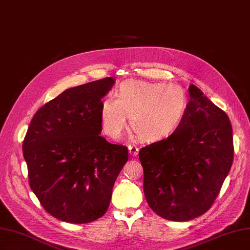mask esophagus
Returning a JSON list of instances; mask_svg holds the SVG:
<instances>
[{
	"label": "esophagus",
	"instance_id": "obj_1",
	"mask_svg": "<svg viewBox=\"0 0 250 250\" xmlns=\"http://www.w3.org/2000/svg\"><path fill=\"white\" fill-rule=\"evenodd\" d=\"M128 149H129V153L133 156H137L139 153V147H137L135 145H129L128 146Z\"/></svg>",
	"mask_w": 250,
	"mask_h": 250
}]
</instances>
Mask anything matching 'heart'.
<instances>
[{
  "mask_svg": "<svg viewBox=\"0 0 250 250\" xmlns=\"http://www.w3.org/2000/svg\"><path fill=\"white\" fill-rule=\"evenodd\" d=\"M116 96H105L100 102L103 131L112 139L122 135L127 116L139 139H167L178 129L188 110V95L176 83L126 80L119 85Z\"/></svg>",
  "mask_w": 250,
  "mask_h": 250,
  "instance_id": "b5f03b06",
  "label": "heart"
}]
</instances>
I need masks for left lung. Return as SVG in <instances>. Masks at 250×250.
Wrapping results in <instances>:
<instances>
[{"label": "left lung", "mask_w": 250, "mask_h": 250, "mask_svg": "<svg viewBox=\"0 0 250 250\" xmlns=\"http://www.w3.org/2000/svg\"><path fill=\"white\" fill-rule=\"evenodd\" d=\"M183 123L169 138L140 150L144 193L154 213L188 221L208 210L233 160L228 115L191 84Z\"/></svg>", "instance_id": "left-lung-1"}]
</instances>
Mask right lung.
Returning a JSON list of instances; mask_svg holds the SVG:
<instances>
[{
	"instance_id": "1",
	"label": "right lung",
	"mask_w": 250,
	"mask_h": 250,
	"mask_svg": "<svg viewBox=\"0 0 250 250\" xmlns=\"http://www.w3.org/2000/svg\"><path fill=\"white\" fill-rule=\"evenodd\" d=\"M115 79L64 90L36 111L22 142L29 185L42 208L59 220L82 224L102 217L128 161L126 146L100 133V102Z\"/></svg>"
}]
</instances>
